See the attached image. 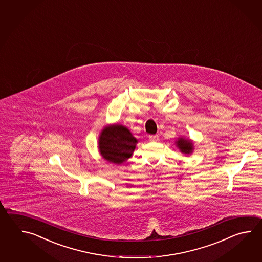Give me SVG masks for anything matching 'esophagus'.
Segmentation results:
<instances>
[{
  "instance_id": "obj_1",
  "label": "esophagus",
  "mask_w": 262,
  "mask_h": 262,
  "mask_svg": "<svg viewBox=\"0 0 262 262\" xmlns=\"http://www.w3.org/2000/svg\"><path fill=\"white\" fill-rule=\"evenodd\" d=\"M150 141H158L159 140V136L158 135H150L149 136Z\"/></svg>"
}]
</instances>
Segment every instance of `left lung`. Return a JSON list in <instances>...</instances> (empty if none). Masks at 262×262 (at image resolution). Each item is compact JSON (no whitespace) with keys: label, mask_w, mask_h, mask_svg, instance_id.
<instances>
[{"label":"left lung","mask_w":262,"mask_h":262,"mask_svg":"<svg viewBox=\"0 0 262 262\" xmlns=\"http://www.w3.org/2000/svg\"><path fill=\"white\" fill-rule=\"evenodd\" d=\"M175 143L177 145L179 150H181V152L184 155H191L194 150V146L191 139H184L181 137L179 138L178 140H176Z\"/></svg>","instance_id":"1"}]
</instances>
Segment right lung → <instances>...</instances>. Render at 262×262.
Masks as SVG:
<instances>
[{"label":"right lung","mask_w":262,"mask_h":262,"mask_svg":"<svg viewBox=\"0 0 262 262\" xmlns=\"http://www.w3.org/2000/svg\"><path fill=\"white\" fill-rule=\"evenodd\" d=\"M138 143L137 139L122 124H111L101 131L98 148L101 156L116 165H121L130 158Z\"/></svg>","instance_id":"add662e5"}]
</instances>
